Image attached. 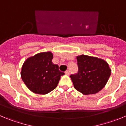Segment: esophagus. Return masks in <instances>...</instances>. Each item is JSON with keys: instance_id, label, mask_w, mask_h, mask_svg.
<instances>
[{"instance_id": "obj_1", "label": "esophagus", "mask_w": 126, "mask_h": 126, "mask_svg": "<svg viewBox=\"0 0 126 126\" xmlns=\"http://www.w3.org/2000/svg\"><path fill=\"white\" fill-rule=\"evenodd\" d=\"M65 74H66V75H69L70 74V71H66L65 72Z\"/></svg>"}]
</instances>
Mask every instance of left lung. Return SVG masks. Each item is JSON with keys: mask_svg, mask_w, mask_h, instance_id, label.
I'll return each instance as SVG.
<instances>
[{"mask_svg": "<svg viewBox=\"0 0 126 126\" xmlns=\"http://www.w3.org/2000/svg\"><path fill=\"white\" fill-rule=\"evenodd\" d=\"M79 71L71 75L74 88L84 95L97 93L106 85L112 70L105 60L87 55H78Z\"/></svg>", "mask_w": 126, "mask_h": 126, "instance_id": "left-lung-1", "label": "left lung"}]
</instances>
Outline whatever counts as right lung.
<instances>
[{
    "mask_svg": "<svg viewBox=\"0 0 126 126\" xmlns=\"http://www.w3.org/2000/svg\"><path fill=\"white\" fill-rule=\"evenodd\" d=\"M53 53L44 52L36 53L24 61L21 77L25 85L33 93L46 94L57 86L64 73L52 62Z\"/></svg>",
    "mask_w": 126,
    "mask_h": 126,
    "instance_id": "right-lung-1",
    "label": "right lung"
}]
</instances>
